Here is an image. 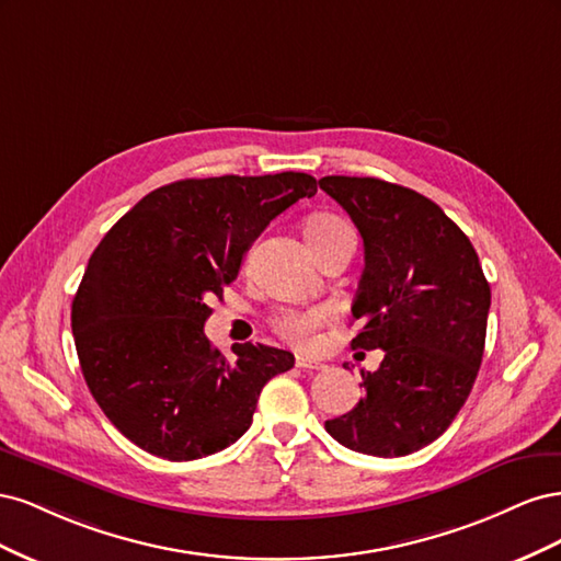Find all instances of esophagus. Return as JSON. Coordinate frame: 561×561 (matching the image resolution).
<instances>
[{"mask_svg":"<svg viewBox=\"0 0 561 561\" xmlns=\"http://www.w3.org/2000/svg\"><path fill=\"white\" fill-rule=\"evenodd\" d=\"M295 365H297L299 369H322V363H320V360L304 358V355H297V358H295Z\"/></svg>","mask_w":561,"mask_h":561,"instance_id":"obj_1","label":"esophagus"}]
</instances>
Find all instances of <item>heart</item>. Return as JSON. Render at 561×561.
<instances>
[{
	"label": "heart",
	"mask_w": 561,
	"mask_h": 561,
	"mask_svg": "<svg viewBox=\"0 0 561 561\" xmlns=\"http://www.w3.org/2000/svg\"><path fill=\"white\" fill-rule=\"evenodd\" d=\"M344 229H351V225L344 222V219L334 217V215L316 217V219H311V225H309V241H311V245H318L320 241H325V239H330V236L344 231ZM328 320H330V311L322 309V307L304 309V311L301 309H287V311H280L274 318V328L290 344H295L299 348H307L316 342V330L325 325Z\"/></svg>",
	"instance_id": "heart-1"
}]
</instances>
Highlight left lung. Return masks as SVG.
I'll return each instance as SVG.
<instances>
[{"label":"left lung","mask_w":561,"mask_h":561,"mask_svg":"<svg viewBox=\"0 0 561 561\" xmlns=\"http://www.w3.org/2000/svg\"><path fill=\"white\" fill-rule=\"evenodd\" d=\"M365 243L351 348L383 351L365 396L325 431L353 451L407 456L443 435L484 353L491 290L468 236L431 198L377 178H322Z\"/></svg>","instance_id":"left-lung-1"}]
</instances>
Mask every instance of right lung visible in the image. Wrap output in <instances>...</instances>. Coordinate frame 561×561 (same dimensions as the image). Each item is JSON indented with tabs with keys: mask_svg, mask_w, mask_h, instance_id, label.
Wrapping results in <instances>:
<instances>
[{
	"mask_svg": "<svg viewBox=\"0 0 561 561\" xmlns=\"http://www.w3.org/2000/svg\"><path fill=\"white\" fill-rule=\"evenodd\" d=\"M307 173L180 180L118 219L72 301L79 365L100 410L140 449L194 461L233 445L290 351L236 344L225 358L203 325L254 239L304 196Z\"/></svg>",
	"mask_w": 561,
	"mask_h": 561,
	"instance_id": "obj_1",
	"label": "right lung"
}]
</instances>
